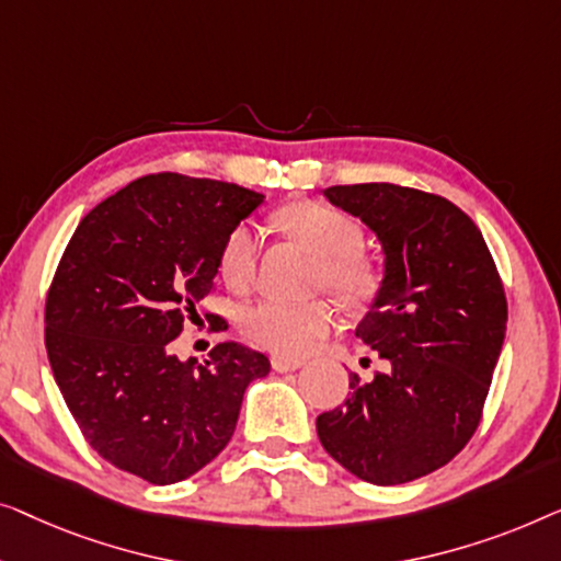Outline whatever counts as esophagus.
Returning <instances> with one entry per match:
<instances>
[{
	"label": "esophagus",
	"mask_w": 561,
	"mask_h": 561,
	"mask_svg": "<svg viewBox=\"0 0 561 561\" xmlns=\"http://www.w3.org/2000/svg\"><path fill=\"white\" fill-rule=\"evenodd\" d=\"M299 366H302V360H297V358H282V356H274V358H272V368L277 370V374H287V370H297Z\"/></svg>",
	"instance_id": "34e87169"
}]
</instances>
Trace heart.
Here are the masks:
<instances>
[{"instance_id": "1", "label": "heart", "mask_w": 561, "mask_h": 561, "mask_svg": "<svg viewBox=\"0 0 561 561\" xmlns=\"http://www.w3.org/2000/svg\"><path fill=\"white\" fill-rule=\"evenodd\" d=\"M274 224L314 254L312 289H328L345 307H363L378 289V270L363 254L358 220L325 203H291L274 213ZM259 239L249 226L226 236L218 272L228 287L243 291L256 279ZM335 310L325 297L307 302L259 299L241 310V330L259 348L282 358H299L333 328Z\"/></svg>"}]
</instances>
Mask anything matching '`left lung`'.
Instances as JSON below:
<instances>
[{
	"label": "left lung",
	"instance_id": "8db88e82",
	"mask_svg": "<svg viewBox=\"0 0 561 561\" xmlns=\"http://www.w3.org/2000/svg\"><path fill=\"white\" fill-rule=\"evenodd\" d=\"M325 198L381 241V289L356 328L389 363L318 416L328 455L374 485L447 465L476 435L506 337L508 305L483 233L435 193L391 183L328 187Z\"/></svg>",
	"mask_w": 561,
	"mask_h": 561
}]
</instances>
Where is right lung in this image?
I'll return each mask as SVG.
<instances>
[{"instance_id": "add662e5", "label": "right lung", "mask_w": 561, "mask_h": 561, "mask_svg": "<svg viewBox=\"0 0 561 561\" xmlns=\"http://www.w3.org/2000/svg\"><path fill=\"white\" fill-rule=\"evenodd\" d=\"M262 201L160 172L99 203L70 236L47 289L45 348L76 424L114 468L154 485L195 476L231 439L247 386L270 374L264 353L231 341L205 363L170 353L210 295L226 236Z\"/></svg>"}]
</instances>
